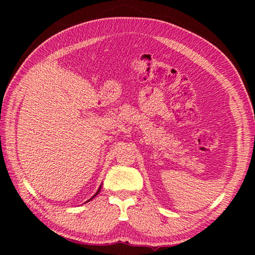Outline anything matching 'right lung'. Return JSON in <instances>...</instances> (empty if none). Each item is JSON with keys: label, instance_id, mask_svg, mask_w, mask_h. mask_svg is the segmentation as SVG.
<instances>
[{"label": "right lung", "instance_id": "right-lung-1", "mask_svg": "<svg viewBox=\"0 0 255 255\" xmlns=\"http://www.w3.org/2000/svg\"><path fill=\"white\" fill-rule=\"evenodd\" d=\"M100 189H101V188H99V190H98V191H97V193H96V195H94V196H93V197L91 198V199H93V198H94V197H96V196L98 195V193H99V192H100ZM91 199H90V200H91Z\"/></svg>", "mask_w": 255, "mask_h": 255}]
</instances>
